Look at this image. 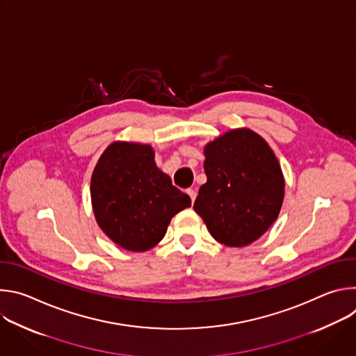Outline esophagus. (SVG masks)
I'll return each mask as SVG.
<instances>
[{"label": "esophagus", "mask_w": 356, "mask_h": 356, "mask_svg": "<svg viewBox=\"0 0 356 356\" xmlns=\"http://www.w3.org/2000/svg\"><path fill=\"white\" fill-rule=\"evenodd\" d=\"M187 194L190 195L191 201L194 202V200H195V197H197V193H195V190H193V188H188V190H187Z\"/></svg>", "instance_id": "esophagus-1"}]
</instances>
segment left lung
I'll return each mask as SVG.
<instances>
[{
    "label": "left lung",
    "instance_id": "obj_1",
    "mask_svg": "<svg viewBox=\"0 0 356 356\" xmlns=\"http://www.w3.org/2000/svg\"><path fill=\"white\" fill-rule=\"evenodd\" d=\"M204 156L207 183L194 211L220 243L241 248L257 241L283 204L284 177L273 150L261 135L241 128L209 142Z\"/></svg>",
    "mask_w": 356,
    "mask_h": 356
}]
</instances>
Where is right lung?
Segmentation results:
<instances>
[{"label":"right lung","instance_id":"1","mask_svg":"<svg viewBox=\"0 0 356 356\" xmlns=\"http://www.w3.org/2000/svg\"><path fill=\"white\" fill-rule=\"evenodd\" d=\"M91 202L99 228L127 250L143 252L162 241L170 220L191 200L158 169L150 145L114 142L91 176Z\"/></svg>","mask_w":356,"mask_h":356}]
</instances>
